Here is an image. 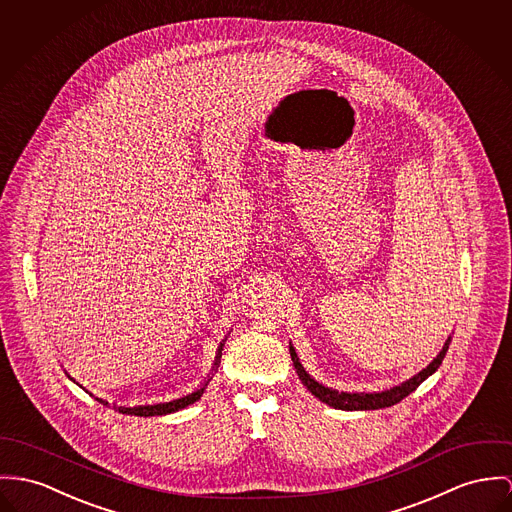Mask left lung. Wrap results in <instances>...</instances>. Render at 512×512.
<instances>
[{"instance_id":"8db88e82","label":"left lung","mask_w":512,"mask_h":512,"mask_svg":"<svg viewBox=\"0 0 512 512\" xmlns=\"http://www.w3.org/2000/svg\"><path fill=\"white\" fill-rule=\"evenodd\" d=\"M448 345H450V337L446 339L442 351L436 354L433 362L423 368L419 374H415L413 378H409L407 382L394 386L390 390H384V392H374V394H349V392H337V390H331V388H325L321 386L319 382H315L314 378L304 370V366L300 364L298 360V354L294 351V347H290V356H292V362L296 366V372L302 380V384L312 392V394L335 407V409H343V411H370V409H384V407H392L395 403H399L401 399H405L411 392H415L431 374H434L438 370V366L442 364L446 351H448Z\"/></svg>"}]
</instances>
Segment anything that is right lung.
<instances>
[{"label": "right lung", "mask_w": 512, "mask_h": 512, "mask_svg": "<svg viewBox=\"0 0 512 512\" xmlns=\"http://www.w3.org/2000/svg\"><path fill=\"white\" fill-rule=\"evenodd\" d=\"M222 347L224 345H220V349H218V354H216V362H214V370L218 368V362H220V356H222ZM210 380V378H208ZM208 380L195 390L193 394L183 395V397H179V399H173V401H165V403H154V405H138V407H117V405H113L115 409H117L118 413H122V415H136V417H154V415H167V413H175V411H179V409H183V407H187V405H191V403H195L200 399V395L204 394V390H206V386H208ZM103 405H109L107 401H103V399H99Z\"/></svg>", "instance_id": "1"}]
</instances>
